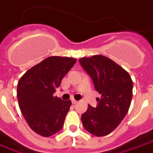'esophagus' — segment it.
I'll return each instance as SVG.
<instances>
[{
    "label": "esophagus",
    "mask_w": 153,
    "mask_h": 153,
    "mask_svg": "<svg viewBox=\"0 0 153 153\" xmlns=\"http://www.w3.org/2000/svg\"><path fill=\"white\" fill-rule=\"evenodd\" d=\"M71 101H72V104H74V105H75V104L78 103V100H74V99L71 100Z\"/></svg>",
    "instance_id": "esophagus-1"
}]
</instances>
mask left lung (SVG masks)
Returning <instances> with one entry per match:
<instances>
[{
  "instance_id": "left-lung-1",
  "label": "left lung",
  "mask_w": 153,
  "mask_h": 153,
  "mask_svg": "<svg viewBox=\"0 0 153 153\" xmlns=\"http://www.w3.org/2000/svg\"><path fill=\"white\" fill-rule=\"evenodd\" d=\"M79 63L101 95L97 107L88 105V110L82 114V125L89 133L105 136L116 129L127 114L133 82L127 71L102 55L82 57Z\"/></svg>"
}]
</instances>
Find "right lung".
<instances>
[{
	"label": "right lung",
	"instance_id": "add662e5",
	"mask_svg": "<svg viewBox=\"0 0 153 153\" xmlns=\"http://www.w3.org/2000/svg\"><path fill=\"white\" fill-rule=\"evenodd\" d=\"M77 60L49 56L34 65L21 77L17 88L19 108L30 129L48 137L63 126L71 100H62L53 94Z\"/></svg>",
	"mask_w": 153,
	"mask_h": 153
}]
</instances>
